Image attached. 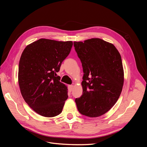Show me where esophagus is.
I'll return each mask as SVG.
<instances>
[{
    "label": "esophagus",
    "instance_id": "34e87169",
    "mask_svg": "<svg viewBox=\"0 0 147 147\" xmlns=\"http://www.w3.org/2000/svg\"><path fill=\"white\" fill-rule=\"evenodd\" d=\"M73 88H74V86H73V85H69V86H68V89H69V91L70 92H71V91H72Z\"/></svg>",
    "mask_w": 147,
    "mask_h": 147
}]
</instances>
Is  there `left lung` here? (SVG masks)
Masks as SVG:
<instances>
[{
    "mask_svg": "<svg viewBox=\"0 0 147 147\" xmlns=\"http://www.w3.org/2000/svg\"><path fill=\"white\" fill-rule=\"evenodd\" d=\"M83 70V94L75 99L78 112L89 117L105 114L117 102L124 83L121 55L100 38L74 42Z\"/></svg>",
    "mask_w": 147,
    "mask_h": 147,
    "instance_id": "obj_1",
    "label": "left lung"
}]
</instances>
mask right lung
Segmentation results:
<instances>
[{"label": "right lung", "instance_id": "obj_1", "mask_svg": "<svg viewBox=\"0 0 147 147\" xmlns=\"http://www.w3.org/2000/svg\"><path fill=\"white\" fill-rule=\"evenodd\" d=\"M72 41L40 38L25 48L21 56L18 83L25 102L38 114L53 117L63 110L67 88L57 76L63 61L69 55Z\"/></svg>", "mask_w": 147, "mask_h": 147}]
</instances>
